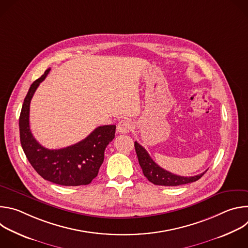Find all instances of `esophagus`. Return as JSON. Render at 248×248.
I'll use <instances>...</instances> for the list:
<instances>
[{"mask_svg": "<svg viewBox=\"0 0 248 248\" xmlns=\"http://www.w3.org/2000/svg\"><path fill=\"white\" fill-rule=\"evenodd\" d=\"M132 126H133V124L130 120H127V119H124V120H122L119 124H118V126H117V130L118 132L120 133H127L128 131H130L132 129Z\"/></svg>", "mask_w": 248, "mask_h": 248, "instance_id": "34e87169", "label": "esophagus"}]
</instances>
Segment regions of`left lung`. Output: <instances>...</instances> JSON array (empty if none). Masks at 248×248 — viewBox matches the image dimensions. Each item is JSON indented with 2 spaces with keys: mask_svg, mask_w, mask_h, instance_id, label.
Instances as JSON below:
<instances>
[{
  "mask_svg": "<svg viewBox=\"0 0 248 248\" xmlns=\"http://www.w3.org/2000/svg\"><path fill=\"white\" fill-rule=\"evenodd\" d=\"M135 152L138 158L139 165L142 169L143 174L146 176L147 180L156 186H176L190 184L198 181L201 176L207 171V170L197 175L193 176H181L178 174L171 173L160 166H158L150 157L148 152L141 146L138 142H134Z\"/></svg>",
  "mask_w": 248,
  "mask_h": 248,
  "instance_id": "8db88e82",
  "label": "left lung"
}]
</instances>
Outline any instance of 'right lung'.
<instances>
[{
  "instance_id": "add662e5",
  "label": "right lung",
  "mask_w": 248,
  "mask_h": 248,
  "mask_svg": "<svg viewBox=\"0 0 248 248\" xmlns=\"http://www.w3.org/2000/svg\"><path fill=\"white\" fill-rule=\"evenodd\" d=\"M50 69L31 84L24 98L19 116L22 149L31 166L44 180L65 186L89 185L98 174L106 147L115 138L116 125L98 126L83 140L62 149H48L38 143L29 127L30 102Z\"/></svg>"
}]
</instances>
